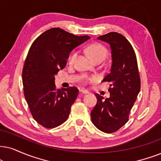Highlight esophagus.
I'll return each mask as SVG.
<instances>
[{
	"mask_svg": "<svg viewBox=\"0 0 161 161\" xmlns=\"http://www.w3.org/2000/svg\"><path fill=\"white\" fill-rule=\"evenodd\" d=\"M80 92L82 93H85V94H86V93H89V91L87 90H85V89H81Z\"/></svg>",
	"mask_w": 161,
	"mask_h": 161,
	"instance_id": "34e87169",
	"label": "esophagus"
}]
</instances>
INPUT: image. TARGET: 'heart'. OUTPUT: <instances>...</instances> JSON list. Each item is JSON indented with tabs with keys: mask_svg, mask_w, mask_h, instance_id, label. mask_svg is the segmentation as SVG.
<instances>
[{
	"mask_svg": "<svg viewBox=\"0 0 161 161\" xmlns=\"http://www.w3.org/2000/svg\"><path fill=\"white\" fill-rule=\"evenodd\" d=\"M87 53L92 59L96 62L97 60H104L106 57L107 55V50L104 46L98 43H93L91 44L87 47ZM77 56H78V52L77 51H73L69 55L68 58V64H73L76 62ZM98 79L97 76H93L91 77H88L87 79V82H91L96 81Z\"/></svg>",
	"mask_w": 161,
	"mask_h": 161,
	"instance_id": "obj_1",
	"label": "heart"
}]
</instances>
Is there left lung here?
Returning a JSON list of instances; mask_svg holds the SVG:
<instances>
[{"label": "left lung", "instance_id": "obj_1", "mask_svg": "<svg viewBox=\"0 0 161 161\" xmlns=\"http://www.w3.org/2000/svg\"><path fill=\"white\" fill-rule=\"evenodd\" d=\"M97 38L108 42L111 49V71L103 80L111 82L110 97L104 99L96 93L97 103L91 117L97 129L110 134L129 121L130 111L140 90V77L135 50L123 35L111 32Z\"/></svg>", "mask_w": 161, "mask_h": 161}]
</instances>
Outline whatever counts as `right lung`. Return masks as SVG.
Listing matches in <instances>:
<instances>
[{"label":"right lung","instance_id":"obj_1","mask_svg":"<svg viewBox=\"0 0 161 161\" xmlns=\"http://www.w3.org/2000/svg\"><path fill=\"white\" fill-rule=\"evenodd\" d=\"M89 38L56 27L41 34L30 47L22 71L24 94L33 119L44 128L68 119L79 90L56 88L55 75L66 66L71 50Z\"/></svg>","mask_w":161,"mask_h":161}]
</instances>
